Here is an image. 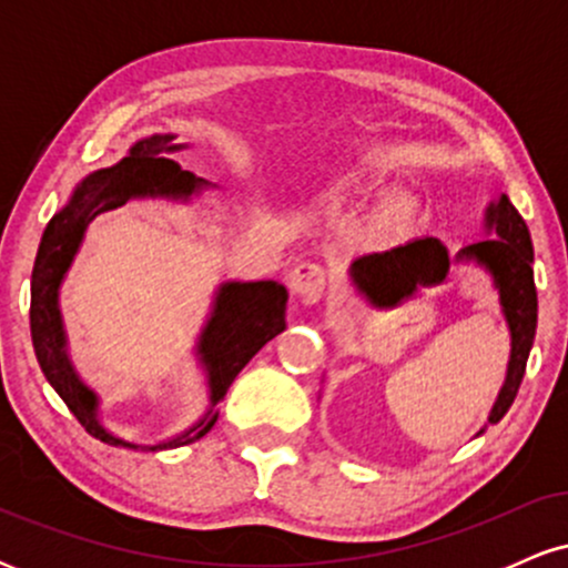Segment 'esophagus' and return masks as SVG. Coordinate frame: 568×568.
I'll return each instance as SVG.
<instances>
[{"instance_id": "esophagus-1", "label": "esophagus", "mask_w": 568, "mask_h": 568, "mask_svg": "<svg viewBox=\"0 0 568 568\" xmlns=\"http://www.w3.org/2000/svg\"><path fill=\"white\" fill-rule=\"evenodd\" d=\"M291 291L302 298L304 304H317L325 296L328 285V270L323 264L302 262L291 270Z\"/></svg>"}]
</instances>
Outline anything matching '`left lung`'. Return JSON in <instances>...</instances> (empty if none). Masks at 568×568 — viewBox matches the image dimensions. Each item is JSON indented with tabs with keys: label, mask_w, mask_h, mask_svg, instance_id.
<instances>
[{
	"label": "left lung",
	"mask_w": 568,
	"mask_h": 568,
	"mask_svg": "<svg viewBox=\"0 0 568 568\" xmlns=\"http://www.w3.org/2000/svg\"><path fill=\"white\" fill-rule=\"evenodd\" d=\"M486 230L491 237L462 247L456 258L478 262L486 266L488 275L499 291V304L510 328V363L507 379L501 384L497 403H494L488 422L497 425L518 395L526 374V361L537 334V288H534V247L529 226L515 211L507 194H499L486 211ZM448 251L440 240L422 237L406 245L389 247L384 253H368L349 266L352 283L366 293L371 304L384 306L395 298L408 296L422 285L440 283L448 275Z\"/></svg>",
	"instance_id": "left-lung-1"
}]
</instances>
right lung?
<instances>
[{"label":"right lung","instance_id":"add662e5","mask_svg":"<svg viewBox=\"0 0 568 568\" xmlns=\"http://www.w3.org/2000/svg\"><path fill=\"white\" fill-rule=\"evenodd\" d=\"M175 135H152L133 143L125 160L112 168L90 173L80 186L74 189L71 200L63 211L50 219L48 230L39 243L34 272H31V342L39 368L44 379L53 384L77 422L88 429L98 440L109 446L125 448H179L189 446L207 433L219 419V400H224L226 389L234 376L247 366L253 355L285 331V304H288V291L275 280H262V283H224L216 293L211 321L202 328L197 342V355L205 366L207 389H211V408L194 427L184 435L158 443V446H139L128 443L109 433L98 422V397L84 382L77 376L67 355V334H63L61 310H58V288L67 277L71 262L84 237V230L98 213L114 211L133 197H173L189 200L192 192H200L205 181L194 173L181 171L179 162L162 158V154L175 152L181 143H173Z\"/></svg>","mask_w":568,"mask_h":568}]
</instances>
